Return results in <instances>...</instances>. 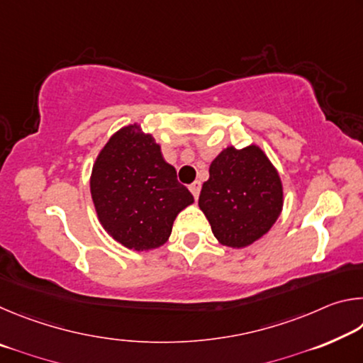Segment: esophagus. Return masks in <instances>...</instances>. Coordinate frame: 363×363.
Here are the masks:
<instances>
[{
    "label": "esophagus",
    "instance_id": "1",
    "mask_svg": "<svg viewBox=\"0 0 363 363\" xmlns=\"http://www.w3.org/2000/svg\"><path fill=\"white\" fill-rule=\"evenodd\" d=\"M200 189H201V186H200L199 181H195V182H192V184H190V186H189V190H190V192H192V195L195 196V199H199Z\"/></svg>",
    "mask_w": 363,
    "mask_h": 363
}]
</instances>
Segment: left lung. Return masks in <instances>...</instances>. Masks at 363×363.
<instances>
[{
    "instance_id": "obj_1",
    "label": "left lung",
    "mask_w": 363,
    "mask_h": 363,
    "mask_svg": "<svg viewBox=\"0 0 363 363\" xmlns=\"http://www.w3.org/2000/svg\"><path fill=\"white\" fill-rule=\"evenodd\" d=\"M199 206L220 245L247 248L279 219L284 210V184L259 145H227L210 164Z\"/></svg>"
}]
</instances>
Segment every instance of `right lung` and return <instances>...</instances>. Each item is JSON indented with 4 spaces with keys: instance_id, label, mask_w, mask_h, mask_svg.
I'll return each mask as SVG.
<instances>
[{
    "instance_id": "1",
    "label": "right lung",
    "mask_w": 363,
    "mask_h": 363,
    "mask_svg": "<svg viewBox=\"0 0 363 363\" xmlns=\"http://www.w3.org/2000/svg\"><path fill=\"white\" fill-rule=\"evenodd\" d=\"M89 189L104 230L134 251L167 243L177 214L194 203L173 164L164 162L162 147L139 123L108 138L96 157Z\"/></svg>"
}]
</instances>
